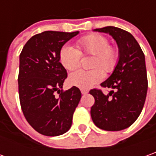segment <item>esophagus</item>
Returning <instances> with one entry per match:
<instances>
[{"label": "esophagus", "instance_id": "obj_1", "mask_svg": "<svg viewBox=\"0 0 156 156\" xmlns=\"http://www.w3.org/2000/svg\"><path fill=\"white\" fill-rule=\"evenodd\" d=\"M81 93H82L83 95H85V94L88 93V90H83V89H82V90H81Z\"/></svg>", "mask_w": 156, "mask_h": 156}]
</instances>
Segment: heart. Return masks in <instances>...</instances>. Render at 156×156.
Instances as JSON below:
<instances>
[{"mask_svg": "<svg viewBox=\"0 0 156 156\" xmlns=\"http://www.w3.org/2000/svg\"><path fill=\"white\" fill-rule=\"evenodd\" d=\"M78 49L70 45H64L60 48L59 58L61 65L66 70H75L80 64L81 55H93L91 71L78 70L70 74L69 82L73 86L88 90L100 83L103 78V73H111L115 68L119 60L118 49L109 45L108 38L90 34L80 38L77 42ZM100 67L102 69H97Z\"/></svg>", "mask_w": 156, "mask_h": 156, "instance_id": "obj_1", "label": "heart"}]
</instances>
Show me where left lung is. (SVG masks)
I'll return each instance as SVG.
<instances>
[{"label":"left lung","instance_id":"left-lung-1","mask_svg":"<svg viewBox=\"0 0 156 156\" xmlns=\"http://www.w3.org/2000/svg\"><path fill=\"white\" fill-rule=\"evenodd\" d=\"M94 30L112 36L118 45L119 60L111 76L101 83L115 91L108 95L96 89L90 91L95 98L90 115L98 128L121 131L136 121L144 105L148 90L144 54L134 37L125 30L107 26Z\"/></svg>","mask_w":156,"mask_h":156}]
</instances>
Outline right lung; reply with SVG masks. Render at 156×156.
I'll return each instance as SVG.
<instances>
[{
  "mask_svg": "<svg viewBox=\"0 0 156 156\" xmlns=\"http://www.w3.org/2000/svg\"><path fill=\"white\" fill-rule=\"evenodd\" d=\"M78 33L48 30L37 34L20 55L21 108L30 125L44 136H60L68 131L81 99L78 87L61 90L67 73L59 58L60 48Z\"/></svg>",
  "mask_w": 156,
  "mask_h": 156,
  "instance_id": "1",
  "label": "right lung"
}]
</instances>
